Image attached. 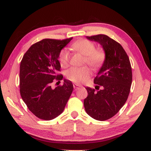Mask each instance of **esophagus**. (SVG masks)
<instances>
[{
    "label": "esophagus",
    "mask_w": 151,
    "mask_h": 151,
    "mask_svg": "<svg viewBox=\"0 0 151 151\" xmlns=\"http://www.w3.org/2000/svg\"><path fill=\"white\" fill-rule=\"evenodd\" d=\"M73 87H74V89H75V91H76L78 90V89H79V88L81 87V86H78L77 85H73Z\"/></svg>",
    "instance_id": "obj_1"
}]
</instances>
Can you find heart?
Returning a JSON list of instances; mask_svg holds the SVG:
<instances>
[{
	"instance_id": "b5f03b06",
	"label": "heart",
	"mask_w": 151,
	"mask_h": 151,
	"mask_svg": "<svg viewBox=\"0 0 151 151\" xmlns=\"http://www.w3.org/2000/svg\"><path fill=\"white\" fill-rule=\"evenodd\" d=\"M72 47L76 52L85 56L84 62L94 70L99 69L105 60L106 54L102 48H95V45L86 39L74 42ZM70 56L66 50H63L59 55V62L62 67H66L69 64ZM91 75V70L87 66L72 67L66 72V76L76 84L85 82Z\"/></svg>"
}]
</instances>
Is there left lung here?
Returning a JSON list of instances; mask_svg holds the SVG:
<instances>
[{
	"instance_id": "8db88e82",
	"label": "left lung",
	"mask_w": 151,
	"mask_h": 151,
	"mask_svg": "<svg viewBox=\"0 0 151 151\" xmlns=\"http://www.w3.org/2000/svg\"><path fill=\"white\" fill-rule=\"evenodd\" d=\"M86 39L99 42L106 54L105 60L94 79L99 91L86 87L88 96L84 100L86 113L103 121L115 115L126 103L132 84L131 65L122 46L108 36L98 35Z\"/></svg>"
}]
</instances>
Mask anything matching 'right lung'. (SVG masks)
Here are the masks:
<instances>
[{"instance_id":"add662e5","label":"right lung","mask_w":151,"mask_h":151,"mask_svg":"<svg viewBox=\"0 0 151 151\" xmlns=\"http://www.w3.org/2000/svg\"><path fill=\"white\" fill-rule=\"evenodd\" d=\"M72 39L40 40L29 48L20 62V95L28 109L40 119L50 121L60 115L72 94L73 83L66 79L54 89L50 85L55 79L63 78L57 74L60 70L58 59Z\"/></svg>"}]
</instances>
